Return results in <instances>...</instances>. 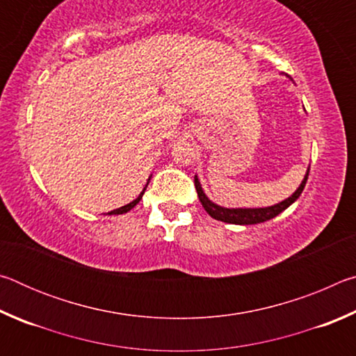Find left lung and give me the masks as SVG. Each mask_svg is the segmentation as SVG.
Masks as SVG:
<instances>
[{
  "label": "left lung",
  "instance_id": "1",
  "mask_svg": "<svg viewBox=\"0 0 356 356\" xmlns=\"http://www.w3.org/2000/svg\"><path fill=\"white\" fill-rule=\"evenodd\" d=\"M308 176H309V168H308V171H306L305 179L301 180L300 186L295 190L292 196H289L287 200L281 201L278 204H275V206L261 207V209H226V207H221V206H218V204L210 201L206 196V193H204L197 176H195V186H196L197 196H200L202 207L206 209V212L212 216V218L222 221V222H231V225H257V222H264V221L275 218L276 215L284 212L289 206H292V204L300 197L301 191H303L306 180H308Z\"/></svg>",
  "mask_w": 356,
  "mask_h": 356
}]
</instances>
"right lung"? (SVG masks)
I'll list each match as a JSON object with an SVG mask.
<instances>
[{
    "label": "right lung",
    "instance_id": "obj_1",
    "mask_svg": "<svg viewBox=\"0 0 356 356\" xmlns=\"http://www.w3.org/2000/svg\"><path fill=\"white\" fill-rule=\"evenodd\" d=\"M149 180H150V177L147 179V184H146V186H144L143 188V191L140 193V196L136 197L135 201H131L130 204H127V206H122V207H119V209H116V210H111V212H108V215H120V213H127L129 210H131L134 209L138 202L141 201V197H143V195H144V191H146V188H147V185H149Z\"/></svg>",
    "mask_w": 356,
    "mask_h": 356
}]
</instances>
